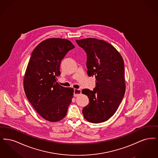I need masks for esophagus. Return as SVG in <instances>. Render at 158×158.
<instances>
[{
    "label": "esophagus",
    "mask_w": 158,
    "mask_h": 158,
    "mask_svg": "<svg viewBox=\"0 0 158 158\" xmlns=\"http://www.w3.org/2000/svg\"><path fill=\"white\" fill-rule=\"evenodd\" d=\"M82 90L80 89H74V96L75 97H77L78 95H79L81 94Z\"/></svg>",
    "instance_id": "1"
}]
</instances>
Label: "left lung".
I'll return each instance as SVG.
<instances>
[{
  "label": "left lung",
  "mask_w": 158,
  "mask_h": 158,
  "mask_svg": "<svg viewBox=\"0 0 158 158\" xmlns=\"http://www.w3.org/2000/svg\"><path fill=\"white\" fill-rule=\"evenodd\" d=\"M87 56V74L96 78L93 90L83 89L89 99L83 108L86 120L93 123L108 120L116 112L124 97L126 85L124 61L110 44L96 38L76 40Z\"/></svg>",
  "instance_id": "obj_1"
}]
</instances>
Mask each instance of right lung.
Here are the masks:
<instances>
[{
  "mask_svg": "<svg viewBox=\"0 0 158 158\" xmlns=\"http://www.w3.org/2000/svg\"><path fill=\"white\" fill-rule=\"evenodd\" d=\"M74 48L66 39L53 38L40 43L31 54L23 88L31 104L46 120L63 119L72 102L73 89L61 86L57 79L61 60Z\"/></svg>",
  "mask_w": 158,
  "mask_h": 158,
  "instance_id": "add662e5",
  "label": "right lung"
}]
</instances>
